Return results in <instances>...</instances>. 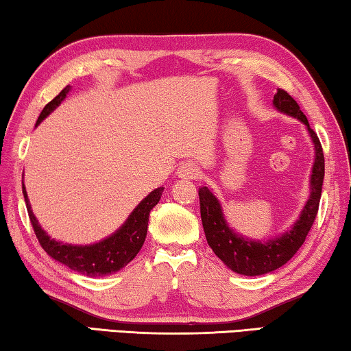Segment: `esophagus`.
Masks as SVG:
<instances>
[{
    "instance_id": "obj_1",
    "label": "esophagus",
    "mask_w": 351,
    "mask_h": 351,
    "mask_svg": "<svg viewBox=\"0 0 351 351\" xmlns=\"http://www.w3.org/2000/svg\"><path fill=\"white\" fill-rule=\"evenodd\" d=\"M199 173V167L193 162H182L178 169V176L182 178V180H198Z\"/></svg>"
}]
</instances>
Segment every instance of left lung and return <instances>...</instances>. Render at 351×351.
<instances>
[{"instance_id":"obj_1","label":"left lung","mask_w":351,"mask_h":351,"mask_svg":"<svg viewBox=\"0 0 351 351\" xmlns=\"http://www.w3.org/2000/svg\"><path fill=\"white\" fill-rule=\"evenodd\" d=\"M274 105L277 110L297 117L305 123L314 142V148H316V159H314L311 175V195L294 228L276 240L266 243L249 241L234 234L232 229H229V226L224 221L221 206L209 189L201 187L198 192L201 219H203L207 243L217 257L224 261L226 266L243 276H261L274 271L287 263L299 251L308 232H310L314 219H316L320 193H322L325 159L317 134L313 132V128H310L306 116L300 111V106L287 91L278 90L274 94Z\"/></svg>"}]
</instances>
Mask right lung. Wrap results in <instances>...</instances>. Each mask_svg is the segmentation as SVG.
<instances>
[{
    "label": "right lung",
    "mask_w": 351,
    "mask_h": 351,
    "mask_svg": "<svg viewBox=\"0 0 351 351\" xmlns=\"http://www.w3.org/2000/svg\"><path fill=\"white\" fill-rule=\"evenodd\" d=\"M69 90V85L64 86L60 94L45 106L43 111H41L38 116L37 125L52 110L60 105L62 100L66 97ZM162 190V187L153 190L147 198L142 199L139 206L132 212V215L128 217L125 224H123L116 234L108 237V239L90 246H73L66 245V243H58L56 240H52L51 237L40 228L37 218L34 217V213L31 210V204H29L25 184H23V195H25L29 219H31L34 232L37 235L41 247H43L52 258H56L64 266H68L69 269L91 277L111 274V272L122 269L123 266L128 265L130 261L138 255L147 237V226L150 210L159 203Z\"/></svg>",
    "instance_id": "obj_1"
}]
</instances>
